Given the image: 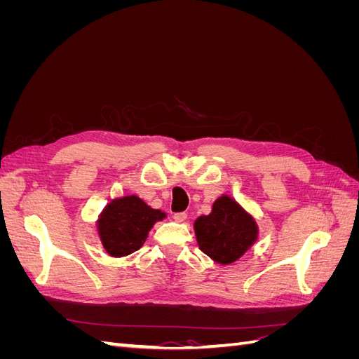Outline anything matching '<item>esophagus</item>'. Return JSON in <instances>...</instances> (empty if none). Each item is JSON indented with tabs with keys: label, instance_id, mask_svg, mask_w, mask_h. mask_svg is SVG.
I'll return each mask as SVG.
<instances>
[{
	"label": "esophagus",
	"instance_id": "esophagus-1",
	"mask_svg": "<svg viewBox=\"0 0 359 359\" xmlns=\"http://www.w3.org/2000/svg\"><path fill=\"white\" fill-rule=\"evenodd\" d=\"M173 219H175V222H178V223L186 222V220H187V212H177V214H173Z\"/></svg>",
	"mask_w": 359,
	"mask_h": 359
}]
</instances>
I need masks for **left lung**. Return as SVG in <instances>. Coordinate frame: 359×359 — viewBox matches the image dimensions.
<instances>
[{"label":"left lung","mask_w":359,"mask_h":359,"mask_svg":"<svg viewBox=\"0 0 359 359\" xmlns=\"http://www.w3.org/2000/svg\"><path fill=\"white\" fill-rule=\"evenodd\" d=\"M193 227L199 248L220 265L236 262L259 238L255 217L229 194L215 199L211 212L198 217Z\"/></svg>","instance_id":"left-lung-1"}]
</instances>
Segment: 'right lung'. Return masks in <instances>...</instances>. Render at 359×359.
I'll use <instances>...</instances> for the list:
<instances>
[{
    "instance_id": "1",
    "label": "right lung",
    "mask_w": 359,
    "mask_h": 359,
    "mask_svg": "<svg viewBox=\"0 0 359 359\" xmlns=\"http://www.w3.org/2000/svg\"><path fill=\"white\" fill-rule=\"evenodd\" d=\"M166 217V212L151 208L136 194H128L104 206L97 217L95 229L107 255L124 257L142 247L153 226Z\"/></svg>"
}]
</instances>
